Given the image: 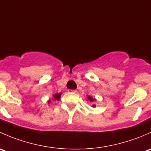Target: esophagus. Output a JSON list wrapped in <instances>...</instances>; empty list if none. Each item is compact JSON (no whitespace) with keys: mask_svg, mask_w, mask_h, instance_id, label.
Masks as SVG:
<instances>
[{"mask_svg":"<svg viewBox=\"0 0 151 151\" xmlns=\"http://www.w3.org/2000/svg\"><path fill=\"white\" fill-rule=\"evenodd\" d=\"M68 91L69 93H76V90H75V89H68Z\"/></svg>","mask_w":151,"mask_h":151,"instance_id":"obj_1","label":"esophagus"}]
</instances>
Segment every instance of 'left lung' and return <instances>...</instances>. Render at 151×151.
Segmentation results:
<instances>
[{
    "label": "left lung",
    "instance_id": "left-lung-1",
    "mask_svg": "<svg viewBox=\"0 0 151 151\" xmlns=\"http://www.w3.org/2000/svg\"><path fill=\"white\" fill-rule=\"evenodd\" d=\"M87 99H88V101H90L91 102H95L96 100H97V99H96L95 98H94V97H92L91 96H88V97H87ZM91 107H92V108H95V107H96L95 104H92Z\"/></svg>",
    "mask_w": 151,
    "mask_h": 151
}]
</instances>
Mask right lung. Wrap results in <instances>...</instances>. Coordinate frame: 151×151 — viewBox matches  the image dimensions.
Returning a JSON list of instances; mask_svg holds the SVG:
<instances>
[{
  "mask_svg": "<svg viewBox=\"0 0 151 151\" xmlns=\"http://www.w3.org/2000/svg\"><path fill=\"white\" fill-rule=\"evenodd\" d=\"M61 95H62V93H56V94H54V95L52 96V99H49V100L47 101V102H48V105H49V104L51 103V102H52V100H60V97H61Z\"/></svg>",
  "mask_w": 151,
  "mask_h": 151,
  "instance_id": "1",
  "label": "right lung"
}]
</instances>
